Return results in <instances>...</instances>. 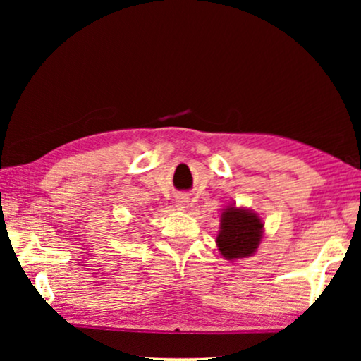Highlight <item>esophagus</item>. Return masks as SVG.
<instances>
[{
  "mask_svg": "<svg viewBox=\"0 0 361 361\" xmlns=\"http://www.w3.org/2000/svg\"><path fill=\"white\" fill-rule=\"evenodd\" d=\"M176 205H177V209L184 210L185 207H187V199H185V197H179V199H177V202H176Z\"/></svg>",
  "mask_w": 361,
  "mask_h": 361,
  "instance_id": "obj_1",
  "label": "esophagus"
}]
</instances>
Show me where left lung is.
<instances>
[{"mask_svg":"<svg viewBox=\"0 0 361 361\" xmlns=\"http://www.w3.org/2000/svg\"><path fill=\"white\" fill-rule=\"evenodd\" d=\"M263 238V221L255 212L230 205L220 216L216 246L226 259L248 258L255 255Z\"/></svg>","mask_w":361,"mask_h":361,"instance_id":"1","label":"left lung"}]
</instances>
